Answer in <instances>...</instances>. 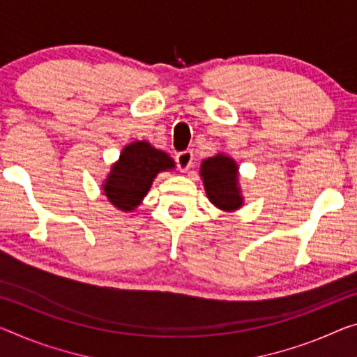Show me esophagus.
<instances>
[{
	"label": "esophagus",
	"mask_w": 357,
	"mask_h": 357,
	"mask_svg": "<svg viewBox=\"0 0 357 357\" xmlns=\"http://www.w3.org/2000/svg\"><path fill=\"white\" fill-rule=\"evenodd\" d=\"M175 162H177V167L182 172L188 171V169L191 167V164H193V151L186 150V151L178 153V155L175 156Z\"/></svg>",
	"instance_id": "esophagus-1"
}]
</instances>
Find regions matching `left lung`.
Returning <instances> with one entry per match:
<instances>
[{"label": "left lung", "instance_id": "left-lung-1", "mask_svg": "<svg viewBox=\"0 0 357 357\" xmlns=\"http://www.w3.org/2000/svg\"><path fill=\"white\" fill-rule=\"evenodd\" d=\"M201 175L207 197L223 211H234L243 204L238 188V166L231 158L217 155L202 162Z\"/></svg>", "mask_w": 357, "mask_h": 357}]
</instances>
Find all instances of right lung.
<instances>
[{
  "instance_id": "obj_1",
  "label": "right lung",
  "mask_w": 357,
  "mask_h": 357,
  "mask_svg": "<svg viewBox=\"0 0 357 357\" xmlns=\"http://www.w3.org/2000/svg\"><path fill=\"white\" fill-rule=\"evenodd\" d=\"M174 167L166 153L153 148L148 142H134L123 150L114 164L103 190L113 206L121 211H134L150 190L158 172Z\"/></svg>"
}]
</instances>
